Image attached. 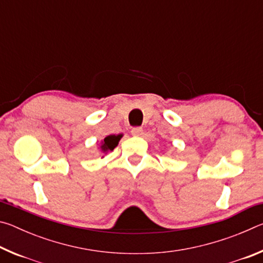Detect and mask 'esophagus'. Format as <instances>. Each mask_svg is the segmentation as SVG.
I'll list each match as a JSON object with an SVG mask.
<instances>
[{"label": "esophagus", "mask_w": 263, "mask_h": 263, "mask_svg": "<svg viewBox=\"0 0 263 263\" xmlns=\"http://www.w3.org/2000/svg\"><path fill=\"white\" fill-rule=\"evenodd\" d=\"M131 133H132L133 136H136V137H138V136H141V135H142V128H141V127H139V126H137V127H132Z\"/></svg>", "instance_id": "1"}]
</instances>
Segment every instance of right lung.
Listing matches in <instances>:
<instances>
[{
    "label": "right lung",
    "mask_w": 263,
    "mask_h": 263,
    "mask_svg": "<svg viewBox=\"0 0 263 263\" xmlns=\"http://www.w3.org/2000/svg\"><path fill=\"white\" fill-rule=\"evenodd\" d=\"M122 137L123 135H118V136L110 135L108 137H105L104 140H102V144L100 146L102 152L108 153V152H111V151H114L116 146L118 145V141L121 140Z\"/></svg>",
    "instance_id": "1"
}]
</instances>
